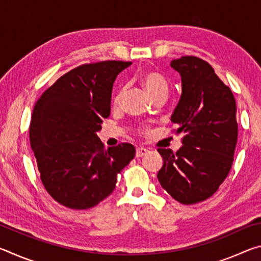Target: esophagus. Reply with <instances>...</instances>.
<instances>
[{
	"label": "esophagus",
	"instance_id": "esophagus-1",
	"mask_svg": "<svg viewBox=\"0 0 261 261\" xmlns=\"http://www.w3.org/2000/svg\"><path fill=\"white\" fill-rule=\"evenodd\" d=\"M148 151L146 148H144V147H138L136 149V156L137 158H140V156H143V155H145V154H146Z\"/></svg>",
	"mask_w": 261,
	"mask_h": 261
}]
</instances>
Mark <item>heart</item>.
I'll list each match as a JSON object with an SVG mask.
<instances>
[{
    "label": "heart",
    "instance_id": "1",
    "mask_svg": "<svg viewBox=\"0 0 261 261\" xmlns=\"http://www.w3.org/2000/svg\"><path fill=\"white\" fill-rule=\"evenodd\" d=\"M140 82L143 84L144 87L146 88L148 94L154 98L158 94L161 93H167L168 91V84L166 79L163 78L160 73L156 71H153V70H146V71L140 73ZM123 95H124V88H121L120 91L117 92V94L115 95L114 98V106L121 105V101ZM141 134H147L148 127L147 126H141L140 127Z\"/></svg>",
    "mask_w": 261,
    "mask_h": 261
}]
</instances>
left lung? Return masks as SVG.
I'll return each instance as SVG.
<instances>
[{"label":"left lung","instance_id":"obj_1","mask_svg":"<svg viewBox=\"0 0 261 261\" xmlns=\"http://www.w3.org/2000/svg\"><path fill=\"white\" fill-rule=\"evenodd\" d=\"M170 67L182 78V95L171 122L183 132L182 146L174 153L159 148L163 166L161 187L180 204L206 200L230 171L237 143L236 101L230 88L206 61L182 56Z\"/></svg>","mask_w":261,"mask_h":261}]
</instances>
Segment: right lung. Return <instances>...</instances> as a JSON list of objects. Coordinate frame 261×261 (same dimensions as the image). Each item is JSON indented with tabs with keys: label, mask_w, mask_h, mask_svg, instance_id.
Listing matches in <instances>:
<instances>
[{
	"label": "right lung",
	"mask_w": 261,
	"mask_h": 261,
	"mask_svg": "<svg viewBox=\"0 0 261 261\" xmlns=\"http://www.w3.org/2000/svg\"><path fill=\"white\" fill-rule=\"evenodd\" d=\"M131 62L83 64L43 92L34 106L30 143L47 192L68 208L87 210L114 191L135 158L134 145L105 148L96 132L110 116L113 84Z\"/></svg>",
	"instance_id": "right-lung-1"
}]
</instances>
